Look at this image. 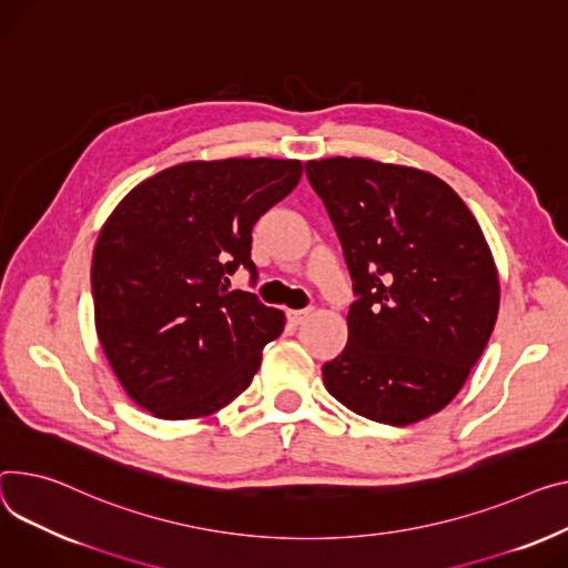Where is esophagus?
Instances as JSON below:
<instances>
[{
    "instance_id": "1",
    "label": "esophagus",
    "mask_w": 568,
    "mask_h": 568,
    "mask_svg": "<svg viewBox=\"0 0 568 568\" xmlns=\"http://www.w3.org/2000/svg\"><path fill=\"white\" fill-rule=\"evenodd\" d=\"M311 315V311H287V322L292 324V326H298V324H304V320Z\"/></svg>"
}]
</instances>
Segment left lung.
I'll return each instance as SVG.
<instances>
[{
  "label": "left lung",
  "mask_w": 568,
  "mask_h": 568,
  "mask_svg": "<svg viewBox=\"0 0 568 568\" xmlns=\"http://www.w3.org/2000/svg\"><path fill=\"white\" fill-rule=\"evenodd\" d=\"M306 173L358 294L324 386L374 423H420L457 397L494 333V253L455 189L427 171L326 158Z\"/></svg>",
  "instance_id": "obj_1"
}]
</instances>
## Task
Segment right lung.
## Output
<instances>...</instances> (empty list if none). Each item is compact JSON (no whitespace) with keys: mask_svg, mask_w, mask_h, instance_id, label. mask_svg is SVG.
<instances>
[{"mask_svg":"<svg viewBox=\"0 0 568 568\" xmlns=\"http://www.w3.org/2000/svg\"><path fill=\"white\" fill-rule=\"evenodd\" d=\"M298 160L175 164L139 182L102 223L91 262L95 331L128 397L162 420H196L253 382L283 311L229 290L253 272V223L296 186Z\"/></svg>","mask_w":568,"mask_h":568,"instance_id":"add662e5","label":"right lung"}]
</instances>
